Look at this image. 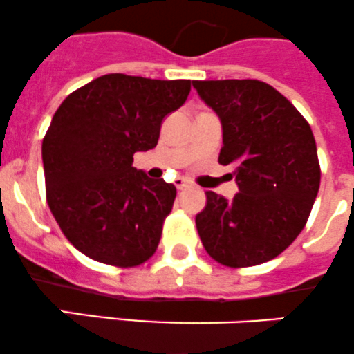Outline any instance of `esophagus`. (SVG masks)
I'll list each match as a JSON object with an SVG mask.
<instances>
[{
    "instance_id": "34e87169",
    "label": "esophagus",
    "mask_w": 354,
    "mask_h": 354,
    "mask_svg": "<svg viewBox=\"0 0 354 354\" xmlns=\"http://www.w3.org/2000/svg\"><path fill=\"white\" fill-rule=\"evenodd\" d=\"M174 185H176V188H178V190H183V188H187L188 185H190V183H188L187 180H183V178H178V180H176V183H174Z\"/></svg>"
}]
</instances>
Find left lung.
Wrapping results in <instances>:
<instances>
[{
    "label": "left lung",
    "mask_w": 354,
    "mask_h": 354,
    "mask_svg": "<svg viewBox=\"0 0 354 354\" xmlns=\"http://www.w3.org/2000/svg\"><path fill=\"white\" fill-rule=\"evenodd\" d=\"M223 124L219 164L232 166L239 194L205 192L195 216L209 256L247 268L282 254L310 218L320 188L313 131L282 93L257 79L194 81Z\"/></svg>",
    "instance_id": "1"
}]
</instances>
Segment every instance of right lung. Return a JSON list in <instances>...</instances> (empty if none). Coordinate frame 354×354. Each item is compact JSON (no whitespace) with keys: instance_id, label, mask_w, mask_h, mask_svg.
Returning a JSON list of instances; mask_svg holds the SVG:
<instances>
[{"instance_id":"1","label":"right lung","mask_w":354,"mask_h":354,"mask_svg":"<svg viewBox=\"0 0 354 354\" xmlns=\"http://www.w3.org/2000/svg\"><path fill=\"white\" fill-rule=\"evenodd\" d=\"M190 86L105 74L57 109L43 138L46 202L84 256L135 268L157 250L176 187L136 171L133 156L157 145L162 119L185 104Z\"/></svg>"}]
</instances>
